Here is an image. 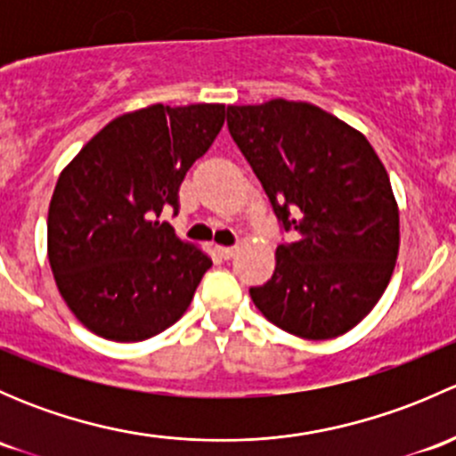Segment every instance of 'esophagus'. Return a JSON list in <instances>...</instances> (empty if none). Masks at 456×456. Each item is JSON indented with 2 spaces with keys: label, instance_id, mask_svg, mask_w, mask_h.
Instances as JSON below:
<instances>
[{
  "label": "esophagus",
  "instance_id": "obj_1",
  "mask_svg": "<svg viewBox=\"0 0 456 456\" xmlns=\"http://www.w3.org/2000/svg\"><path fill=\"white\" fill-rule=\"evenodd\" d=\"M218 254L220 257H224V260H232V257L236 256V249H233V247H218Z\"/></svg>",
  "mask_w": 456,
  "mask_h": 456
}]
</instances>
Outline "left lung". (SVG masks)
Wrapping results in <instances>:
<instances>
[{"mask_svg":"<svg viewBox=\"0 0 456 456\" xmlns=\"http://www.w3.org/2000/svg\"><path fill=\"white\" fill-rule=\"evenodd\" d=\"M229 134L296 242L249 296L278 329L330 339L379 302L399 254L388 172L362 132L305 101L229 105Z\"/></svg>","mask_w":456,"mask_h":456,"instance_id":"8db88e82","label":"left lung"}]
</instances>
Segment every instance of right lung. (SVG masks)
Wrapping results in <instances>:
<instances>
[{
    "label": "right lung",
    "mask_w": 456,
    "mask_h": 456,
    "mask_svg": "<svg viewBox=\"0 0 456 456\" xmlns=\"http://www.w3.org/2000/svg\"><path fill=\"white\" fill-rule=\"evenodd\" d=\"M223 123V103L150 105L110 121L59 176L50 269L68 309L99 338H154L190 306L211 257L159 216L178 214L183 178Z\"/></svg>",
    "instance_id": "add662e5"
}]
</instances>
